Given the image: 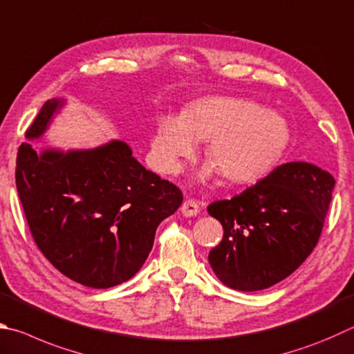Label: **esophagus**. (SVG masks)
Segmentation results:
<instances>
[{
    "label": "esophagus",
    "mask_w": 354,
    "mask_h": 354,
    "mask_svg": "<svg viewBox=\"0 0 354 354\" xmlns=\"http://www.w3.org/2000/svg\"><path fill=\"white\" fill-rule=\"evenodd\" d=\"M181 212L184 216H196L199 214V204L195 201V199H185L181 205Z\"/></svg>",
    "instance_id": "34e87169"
}]
</instances>
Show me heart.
Here are the masks:
<instances>
[{
  "label": "heart",
  "mask_w": 354,
  "mask_h": 354,
  "mask_svg": "<svg viewBox=\"0 0 354 354\" xmlns=\"http://www.w3.org/2000/svg\"><path fill=\"white\" fill-rule=\"evenodd\" d=\"M207 140L205 156L230 183L249 184L266 176L289 140L285 119L255 102L235 97L199 100L184 115L167 114L151 139L153 160L160 171L175 173L181 159ZM215 167L209 165L207 173Z\"/></svg>",
  "instance_id": "1"
}]
</instances>
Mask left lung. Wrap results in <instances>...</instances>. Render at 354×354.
Here are the masks:
<instances>
[{
    "label": "left lung",
    "mask_w": 354,
    "mask_h": 354,
    "mask_svg": "<svg viewBox=\"0 0 354 354\" xmlns=\"http://www.w3.org/2000/svg\"><path fill=\"white\" fill-rule=\"evenodd\" d=\"M334 178L308 162L279 165L207 212L224 229L209 263L224 285L250 292L291 275L313 252L333 198Z\"/></svg>",
    "instance_id": "obj_1"
}]
</instances>
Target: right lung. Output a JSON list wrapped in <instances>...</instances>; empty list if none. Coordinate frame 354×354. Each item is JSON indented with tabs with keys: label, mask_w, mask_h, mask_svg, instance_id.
<instances>
[{
	"label": "right lung",
	"mask_w": 354,
	"mask_h": 354,
	"mask_svg": "<svg viewBox=\"0 0 354 354\" xmlns=\"http://www.w3.org/2000/svg\"><path fill=\"white\" fill-rule=\"evenodd\" d=\"M65 100L50 99L26 139L43 136ZM15 181L38 249L68 279L105 289L124 283L149 257L159 223L183 194L147 170L124 140L91 150L18 149Z\"/></svg>",
	"instance_id": "obj_1"
}]
</instances>
